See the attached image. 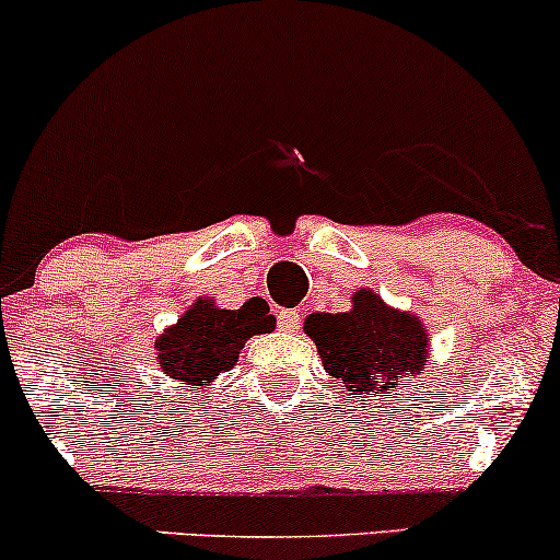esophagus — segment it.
Returning <instances> with one entry per match:
<instances>
[{"label":"esophagus","mask_w":560,"mask_h":560,"mask_svg":"<svg viewBox=\"0 0 560 560\" xmlns=\"http://www.w3.org/2000/svg\"><path fill=\"white\" fill-rule=\"evenodd\" d=\"M276 318H279V329L284 331L300 329V313L294 311V307H281V311L276 313Z\"/></svg>","instance_id":"obj_1"}]
</instances>
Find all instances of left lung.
Instances as JSON below:
<instances>
[{
  "label": "left lung",
  "instance_id": "1",
  "mask_svg": "<svg viewBox=\"0 0 560 560\" xmlns=\"http://www.w3.org/2000/svg\"><path fill=\"white\" fill-rule=\"evenodd\" d=\"M305 334L320 363L350 395L384 397L427 369L429 334L413 313L395 311L374 289H358L347 313H311Z\"/></svg>",
  "mask_w": 560,
  "mask_h": 560
}]
</instances>
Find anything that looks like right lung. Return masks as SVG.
<instances>
[{"label": "right lung", "instance_id": "1", "mask_svg": "<svg viewBox=\"0 0 560 560\" xmlns=\"http://www.w3.org/2000/svg\"><path fill=\"white\" fill-rule=\"evenodd\" d=\"M276 320L262 300L244 302L240 311L218 307L199 298L171 329L155 339L165 376L202 389L223 371L234 369L240 350L255 334L273 331Z\"/></svg>", "mask_w": 560, "mask_h": 560}]
</instances>
